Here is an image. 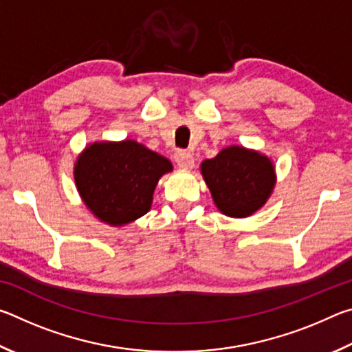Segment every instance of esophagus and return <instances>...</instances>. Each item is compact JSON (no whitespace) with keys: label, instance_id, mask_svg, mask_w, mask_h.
I'll return each instance as SVG.
<instances>
[{"label":"esophagus","instance_id":"1","mask_svg":"<svg viewBox=\"0 0 352 352\" xmlns=\"http://www.w3.org/2000/svg\"><path fill=\"white\" fill-rule=\"evenodd\" d=\"M174 158H175V163L178 164V168H182V169H190L194 166L192 155L186 151H178Z\"/></svg>","mask_w":352,"mask_h":352}]
</instances>
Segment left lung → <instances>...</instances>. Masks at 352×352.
I'll return each instance as SVG.
<instances>
[{
  "label": "left lung",
  "mask_w": 352,
  "mask_h": 352,
  "mask_svg": "<svg viewBox=\"0 0 352 352\" xmlns=\"http://www.w3.org/2000/svg\"><path fill=\"white\" fill-rule=\"evenodd\" d=\"M220 212L248 217L265 205L275 188V166L265 155L241 146H230L200 166Z\"/></svg>",
  "instance_id": "1"
}]
</instances>
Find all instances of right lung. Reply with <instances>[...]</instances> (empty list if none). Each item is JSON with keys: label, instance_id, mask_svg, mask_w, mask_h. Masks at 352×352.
Wrapping results in <instances>:
<instances>
[{"label": "right lung", "instance_id": "right-lung-1", "mask_svg": "<svg viewBox=\"0 0 352 352\" xmlns=\"http://www.w3.org/2000/svg\"><path fill=\"white\" fill-rule=\"evenodd\" d=\"M170 170L168 158L133 140L100 141L77 157L74 180L83 204L94 216L122 226L151 210L158 180Z\"/></svg>", "mask_w": 352, "mask_h": 352}]
</instances>
